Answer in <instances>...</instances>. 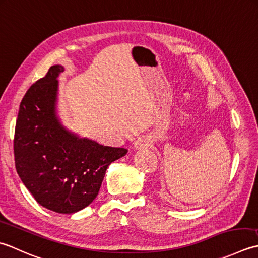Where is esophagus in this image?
<instances>
[{
	"instance_id": "esophagus-1",
	"label": "esophagus",
	"mask_w": 258,
	"mask_h": 258,
	"mask_svg": "<svg viewBox=\"0 0 258 258\" xmlns=\"http://www.w3.org/2000/svg\"><path fill=\"white\" fill-rule=\"evenodd\" d=\"M134 146L136 149H144V148H148L150 144H149V140L147 139L146 137H139V138L134 143Z\"/></svg>"
}]
</instances>
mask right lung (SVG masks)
Segmentation results:
<instances>
[{
	"label": "right lung",
	"mask_w": 258,
	"mask_h": 258,
	"mask_svg": "<svg viewBox=\"0 0 258 258\" xmlns=\"http://www.w3.org/2000/svg\"><path fill=\"white\" fill-rule=\"evenodd\" d=\"M63 71L62 66H52L21 101L14 160L21 180L41 206L73 214L93 202L109 165L128 150L80 138L63 127L55 112Z\"/></svg>",
	"instance_id": "obj_1"
}]
</instances>
